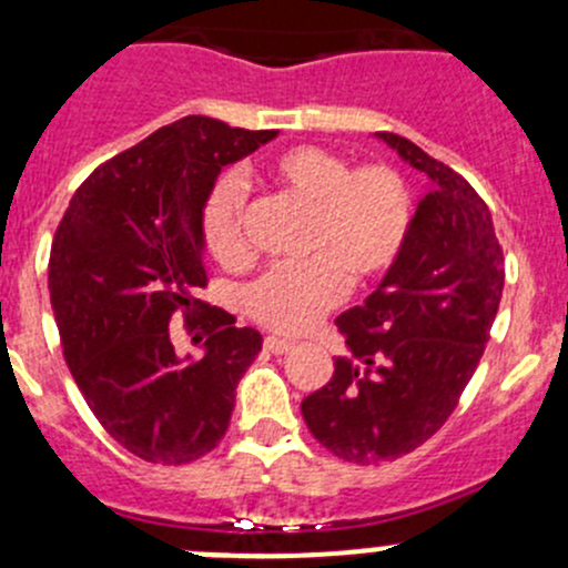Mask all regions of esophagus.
I'll return each instance as SVG.
<instances>
[{
  "label": "esophagus",
  "instance_id": "1",
  "mask_svg": "<svg viewBox=\"0 0 568 568\" xmlns=\"http://www.w3.org/2000/svg\"><path fill=\"white\" fill-rule=\"evenodd\" d=\"M263 346L268 348L272 354H288L291 348L296 346L294 341H288V337H277V335H268L266 341H263Z\"/></svg>",
  "mask_w": 568,
  "mask_h": 568
}]
</instances>
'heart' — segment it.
<instances>
[{"label": "heart", "instance_id": "heart-1", "mask_svg": "<svg viewBox=\"0 0 568 568\" xmlns=\"http://www.w3.org/2000/svg\"><path fill=\"white\" fill-rule=\"evenodd\" d=\"M280 189L311 209L307 261L277 263L244 294L247 313L277 332H302L341 305L348 283L371 285L400 261L415 222L409 183L387 164L348 168L318 145H296L268 162ZM203 242L214 261L239 268L250 261L244 189L222 175L203 205Z\"/></svg>", "mask_w": 568, "mask_h": 568}]
</instances>
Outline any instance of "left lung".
I'll return each instance as SVG.
<instances>
[{
    "label": "left lung",
    "instance_id": "left-lung-1",
    "mask_svg": "<svg viewBox=\"0 0 568 568\" xmlns=\"http://www.w3.org/2000/svg\"><path fill=\"white\" fill-rule=\"evenodd\" d=\"M376 136L432 189L417 200L400 261L365 305L335 318L348 357L302 400L313 437L354 464L395 462L443 428L484 357L506 283L480 194L406 136Z\"/></svg>",
    "mask_w": 568,
    "mask_h": 568
}]
</instances>
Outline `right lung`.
Instances as JSON below:
<instances>
[{
  "mask_svg": "<svg viewBox=\"0 0 568 568\" xmlns=\"http://www.w3.org/2000/svg\"><path fill=\"white\" fill-rule=\"evenodd\" d=\"M277 131L189 114L90 173L54 233L49 291L62 354L101 426L151 464H189L225 437L261 332L200 302L203 205L225 164ZM206 329L180 357L169 321ZM202 339V338H199Z\"/></svg>",
  "mask_w": 568,
  "mask_h": 568,
  "instance_id": "add662e5",
  "label": "right lung"
}]
</instances>
